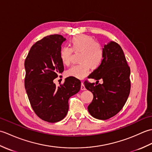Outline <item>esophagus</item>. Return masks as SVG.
Listing matches in <instances>:
<instances>
[{"label": "esophagus", "instance_id": "obj_1", "mask_svg": "<svg viewBox=\"0 0 152 152\" xmlns=\"http://www.w3.org/2000/svg\"><path fill=\"white\" fill-rule=\"evenodd\" d=\"M86 88H85V86H84V83L83 82L81 83V90H85Z\"/></svg>", "mask_w": 152, "mask_h": 152}]
</instances>
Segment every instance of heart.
I'll use <instances>...</instances> for the list:
<instances>
[{
    "label": "heart",
    "instance_id": "b5f03b06",
    "mask_svg": "<svg viewBox=\"0 0 152 152\" xmlns=\"http://www.w3.org/2000/svg\"><path fill=\"white\" fill-rule=\"evenodd\" d=\"M70 47L64 46L61 48L59 57L64 65L69 66L72 59V53L80 52L79 64H76L66 71L68 76L82 79L88 75L90 67L96 69L101 65L104 56V49L101 44L96 43L94 38L86 34H80L70 39Z\"/></svg>",
    "mask_w": 152,
    "mask_h": 152
}]
</instances>
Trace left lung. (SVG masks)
<instances>
[{
    "label": "left lung",
    "instance_id": "8db88e82",
    "mask_svg": "<svg viewBox=\"0 0 152 152\" xmlns=\"http://www.w3.org/2000/svg\"><path fill=\"white\" fill-rule=\"evenodd\" d=\"M104 56L99 68L89 74L88 78L102 84L84 82L86 88L91 91L93 99L88 111L93 118L106 120L116 115L124 107L131 90L130 67L122 48L115 42L104 46Z\"/></svg>",
    "mask_w": 152,
    "mask_h": 152
}]
</instances>
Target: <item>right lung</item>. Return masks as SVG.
<instances>
[{"mask_svg": "<svg viewBox=\"0 0 152 152\" xmlns=\"http://www.w3.org/2000/svg\"><path fill=\"white\" fill-rule=\"evenodd\" d=\"M66 38L53 34L37 41L25 61V88L32 108L38 117L50 123L59 121L69 110V99L81 88L78 78L68 77L56 87L53 80L64 70L59 57Z\"/></svg>", "mask_w": 152, "mask_h": 152, "instance_id": "obj_1", "label": "right lung"}]
</instances>
